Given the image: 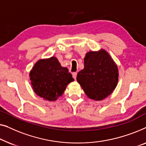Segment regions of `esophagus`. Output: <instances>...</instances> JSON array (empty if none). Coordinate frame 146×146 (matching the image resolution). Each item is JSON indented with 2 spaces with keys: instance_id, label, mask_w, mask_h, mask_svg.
Returning <instances> with one entry per match:
<instances>
[{
  "instance_id": "1",
  "label": "esophagus",
  "mask_w": 146,
  "mask_h": 146,
  "mask_svg": "<svg viewBox=\"0 0 146 146\" xmlns=\"http://www.w3.org/2000/svg\"><path fill=\"white\" fill-rule=\"evenodd\" d=\"M77 73H76V72H73V73H72L73 77L75 79H76V77H77Z\"/></svg>"
}]
</instances>
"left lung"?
<instances>
[{"instance_id":"obj_1","label":"left lung","mask_w":146,"mask_h":146,"mask_svg":"<svg viewBox=\"0 0 146 146\" xmlns=\"http://www.w3.org/2000/svg\"><path fill=\"white\" fill-rule=\"evenodd\" d=\"M118 71L117 65L105 51L89 52L84 59V69L77 74V81L88 97L100 100L116 88Z\"/></svg>"}]
</instances>
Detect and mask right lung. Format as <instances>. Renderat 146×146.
<instances>
[{
  "instance_id": "1",
  "label": "right lung",
  "mask_w": 146,
  "mask_h": 146,
  "mask_svg": "<svg viewBox=\"0 0 146 146\" xmlns=\"http://www.w3.org/2000/svg\"><path fill=\"white\" fill-rule=\"evenodd\" d=\"M30 77L37 95L51 101L62 95L67 85L74 81L68 69L61 67L54 57L38 61L30 71Z\"/></svg>"
}]
</instances>
